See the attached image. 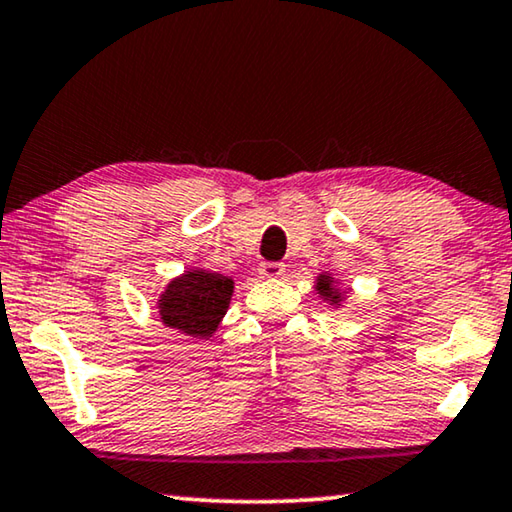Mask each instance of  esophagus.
<instances>
[{"label":"esophagus","mask_w":512,"mask_h":512,"mask_svg":"<svg viewBox=\"0 0 512 512\" xmlns=\"http://www.w3.org/2000/svg\"><path fill=\"white\" fill-rule=\"evenodd\" d=\"M258 272H261L263 277H268V279H277V277H284L286 265L284 263H261Z\"/></svg>","instance_id":"1"}]
</instances>
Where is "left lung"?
I'll return each mask as SVG.
<instances>
[{
  "mask_svg": "<svg viewBox=\"0 0 512 512\" xmlns=\"http://www.w3.org/2000/svg\"><path fill=\"white\" fill-rule=\"evenodd\" d=\"M316 293L318 298L328 302L332 307H342L344 305V298H346V291H342V286H339V281L332 277L330 272H321L316 277Z\"/></svg>",
  "mask_w": 512,
  "mask_h": 512,
  "instance_id": "1",
  "label": "left lung"
}]
</instances>
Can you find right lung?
Segmentation results:
<instances>
[{
    "mask_svg": "<svg viewBox=\"0 0 512 512\" xmlns=\"http://www.w3.org/2000/svg\"><path fill=\"white\" fill-rule=\"evenodd\" d=\"M233 286L235 281L219 272L184 270L180 277L170 279L159 295L161 323L196 339L212 337L231 305Z\"/></svg>",
    "mask_w": 512,
    "mask_h": 512,
    "instance_id": "1",
    "label": "right lung"
}]
</instances>
